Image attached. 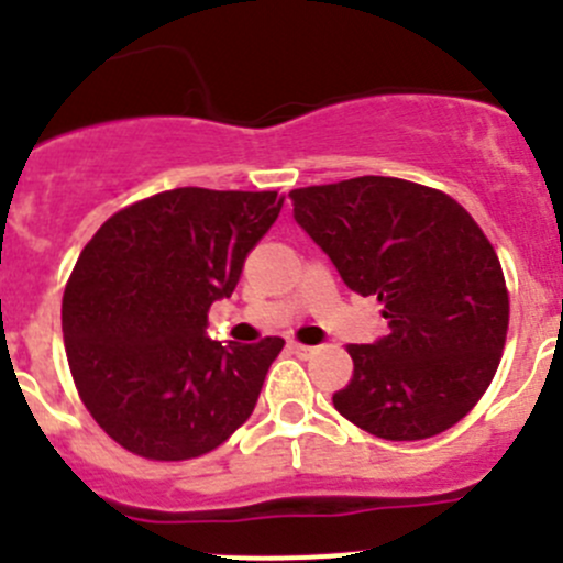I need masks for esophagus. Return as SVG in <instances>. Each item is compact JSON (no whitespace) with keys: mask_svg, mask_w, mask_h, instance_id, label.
<instances>
[{"mask_svg":"<svg viewBox=\"0 0 563 563\" xmlns=\"http://www.w3.org/2000/svg\"><path fill=\"white\" fill-rule=\"evenodd\" d=\"M290 351L296 353L298 358H312L314 353H318V347H312V345H303V342H290Z\"/></svg>","mask_w":563,"mask_h":563,"instance_id":"esophagus-1","label":"esophagus"}]
</instances>
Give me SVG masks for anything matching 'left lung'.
<instances>
[{"mask_svg":"<svg viewBox=\"0 0 563 563\" xmlns=\"http://www.w3.org/2000/svg\"><path fill=\"white\" fill-rule=\"evenodd\" d=\"M290 198L342 282L389 320L378 342L347 345L353 378L334 409L393 442L456 426L495 378L508 331L500 260L473 216L448 192L395 176L298 187Z\"/></svg>","mask_w":563,"mask_h":563,"instance_id":"1","label":"left lung"}]
</instances>
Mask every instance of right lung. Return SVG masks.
<instances>
[{
    "mask_svg": "<svg viewBox=\"0 0 563 563\" xmlns=\"http://www.w3.org/2000/svg\"><path fill=\"white\" fill-rule=\"evenodd\" d=\"M282 205L276 190L176 187L118 210L85 245L63 342L85 409L118 445L187 462L249 420L285 340L221 345L207 312L232 296Z\"/></svg>",
    "mask_w": 563,
    "mask_h": 563,
    "instance_id": "obj_1",
    "label": "right lung"
}]
</instances>
